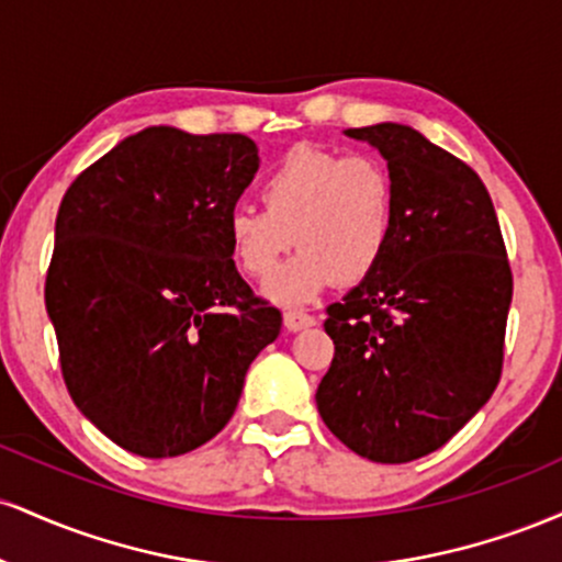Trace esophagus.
<instances>
[{
    "instance_id": "esophagus-1",
    "label": "esophagus",
    "mask_w": 562,
    "mask_h": 562,
    "mask_svg": "<svg viewBox=\"0 0 562 562\" xmlns=\"http://www.w3.org/2000/svg\"><path fill=\"white\" fill-rule=\"evenodd\" d=\"M282 322H285L290 333H299V330H306V327H312L317 319H314L312 314L301 312V308H290V312H285V317H282Z\"/></svg>"
}]
</instances>
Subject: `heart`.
<instances>
[{
  "label": "heart",
  "mask_w": 562,
  "mask_h": 562,
  "mask_svg": "<svg viewBox=\"0 0 562 562\" xmlns=\"http://www.w3.org/2000/svg\"><path fill=\"white\" fill-rule=\"evenodd\" d=\"M263 209L235 205L227 245L243 274H271L292 244L302 250L267 282L282 306L312 303L335 280L353 285L383 261L396 224V187L378 158L295 147L261 179Z\"/></svg>",
  "instance_id": "1"
}]
</instances>
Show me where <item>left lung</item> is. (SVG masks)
Here are the masks:
<instances>
[{
    "label": "left lung",
    "mask_w": 562,
    "mask_h": 562,
    "mask_svg": "<svg viewBox=\"0 0 562 562\" xmlns=\"http://www.w3.org/2000/svg\"><path fill=\"white\" fill-rule=\"evenodd\" d=\"M389 164L396 224L380 267L327 306L317 409L348 449L398 465L441 449L492 393L513 272L481 177L404 124L346 128Z\"/></svg>",
    "instance_id": "1"
}]
</instances>
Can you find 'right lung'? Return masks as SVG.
<instances>
[{"mask_svg":"<svg viewBox=\"0 0 562 562\" xmlns=\"http://www.w3.org/2000/svg\"><path fill=\"white\" fill-rule=\"evenodd\" d=\"M245 134L150 126L76 177L44 301L68 393L132 454L211 441L282 317L237 274L227 214L259 171Z\"/></svg>","mask_w":562,"mask_h":562,"instance_id":"right-lung-1","label":"right lung"}]
</instances>
